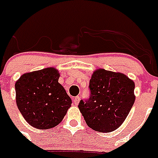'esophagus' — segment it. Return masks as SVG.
<instances>
[{"mask_svg":"<svg viewBox=\"0 0 158 158\" xmlns=\"http://www.w3.org/2000/svg\"><path fill=\"white\" fill-rule=\"evenodd\" d=\"M79 101H80V97L79 96L75 97V98L73 99V103H74L75 105H77L78 103H79Z\"/></svg>","mask_w":158,"mask_h":158,"instance_id":"obj_1","label":"esophagus"}]
</instances>
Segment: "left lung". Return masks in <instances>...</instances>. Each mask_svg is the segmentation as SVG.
<instances>
[{
  "instance_id": "8db88e82",
  "label": "left lung",
  "mask_w": 158,
  "mask_h": 158,
  "mask_svg": "<svg viewBox=\"0 0 158 158\" xmlns=\"http://www.w3.org/2000/svg\"><path fill=\"white\" fill-rule=\"evenodd\" d=\"M90 96L78 108L94 131L112 132L124 122L133 106L135 82L121 73L97 69L89 80Z\"/></svg>"
}]
</instances>
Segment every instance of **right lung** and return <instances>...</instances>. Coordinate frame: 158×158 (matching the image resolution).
I'll return each instance as SVG.
<instances>
[{"instance_id": "obj_1", "label": "right lung", "mask_w": 158, "mask_h": 158, "mask_svg": "<svg viewBox=\"0 0 158 158\" xmlns=\"http://www.w3.org/2000/svg\"><path fill=\"white\" fill-rule=\"evenodd\" d=\"M54 68L24 73L15 83L16 103L23 117L40 130L56 127L64 119L72 99L59 84Z\"/></svg>"}]
</instances>
